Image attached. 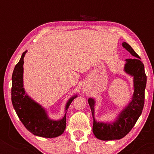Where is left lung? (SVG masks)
<instances>
[{
	"mask_svg": "<svg viewBox=\"0 0 154 154\" xmlns=\"http://www.w3.org/2000/svg\"><path fill=\"white\" fill-rule=\"evenodd\" d=\"M122 45L134 57L132 59L125 60L126 63L124 67V71L133 77L134 93L132 100L122 110L116 120L113 123L97 121L94 116L95 101L92 98L88 99L93 118L92 131L94 136L101 140H120L124 137L135 125L144 108V90L146 85V75L144 64L141 62L140 56L129 44L123 42Z\"/></svg>",
	"mask_w": 154,
	"mask_h": 154,
	"instance_id": "obj_1",
	"label": "left lung"
}]
</instances>
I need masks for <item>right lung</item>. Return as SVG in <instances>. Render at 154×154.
Returning <instances> with one entry per match:
<instances>
[{"label":"right lung","instance_id":"1","mask_svg":"<svg viewBox=\"0 0 154 154\" xmlns=\"http://www.w3.org/2000/svg\"><path fill=\"white\" fill-rule=\"evenodd\" d=\"M26 51L22 53L20 60L14 67L12 75V102L19 119L25 128L34 135L46 138L56 137L62 134L66 128L67 109L77 95L73 96L66 103V113L62 119H50L45 109L25 93L23 85V64Z\"/></svg>","mask_w":154,"mask_h":154}]
</instances>
